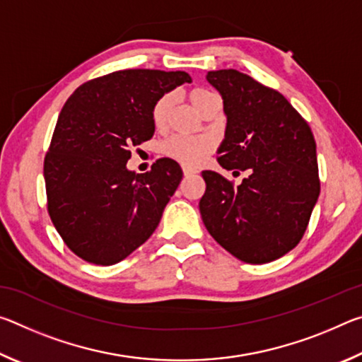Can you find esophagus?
Returning a JSON list of instances; mask_svg holds the SVG:
<instances>
[{"label":"esophagus","instance_id":"34e87169","mask_svg":"<svg viewBox=\"0 0 362 362\" xmlns=\"http://www.w3.org/2000/svg\"><path fill=\"white\" fill-rule=\"evenodd\" d=\"M182 169H183V175H185V177L193 175V174H198V170L193 169V168H189V166H183Z\"/></svg>","mask_w":362,"mask_h":362}]
</instances>
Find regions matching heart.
<instances>
[{
	"label": "heart",
	"mask_w": 362,
	"mask_h": 362,
	"mask_svg": "<svg viewBox=\"0 0 362 362\" xmlns=\"http://www.w3.org/2000/svg\"><path fill=\"white\" fill-rule=\"evenodd\" d=\"M188 97H189V102L193 103V107L198 110V112H201V108L206 105V102L216 95L211 94L209 90L194 89L189 93ZM173 102H174L173 95L166 94L155 103V107H153L151 121L158 129H161V127L166 126L170 108H173ZM211 150H212V142L206 137L174 136L163 144L164 155H168L169 158H174L177 161L189 164V166L198 164Z\"/></svg>",
	"instance_id": "obj_1"
}]
</instances>
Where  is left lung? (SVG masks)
Instances as JSON below:
<instances>
[{
    "instance_id": "left-lung-1",
    "label": "left lung",
    "mask_w": 362,
    "mask_h": 362,
    "mask_svg": "<svg viewBox=\"0 0 362 362\" xmlns=\"http://www.w3.org/2000/svg\"><path fill=\"white\" fill-rule=\"evenodd\" d=\"M206 79L222 95L226 116L218 164L247 170L249 177L233 187L214 170H203L201 217L236 259L273 262L302 240L320 196L313 132L283 94L241 71H209Z\"/></svg>"
}]
</instances>
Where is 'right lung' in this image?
Wrapping results in <instances>:
<instances>
[{"instance_id": "1", "label": "right lung", "mask_w": 362, "mask_h": 362, "mask_svg": "<svg viewBox=\"0 0 362 362\" xmlns=\"http://www.w3.org/2000/svg\"><path fill=\"white\" fill-rule=\"evenodd\" d=\"M185 71L121 70L90 79L59 115L45 158L47 211L66 246L83 260L115 265L148 240L182 180L179 163L127 169L131 146L155 134L151 110Z\"/></svg>"}]
</instances>
